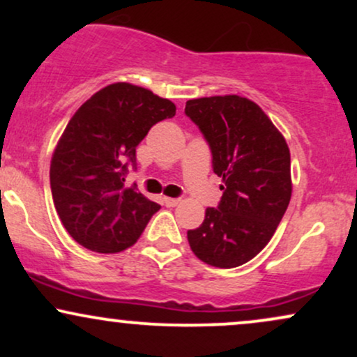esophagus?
Returning a JSON list of instances; mask_svg holds the SVG:
<instances>
[{"label":"esophagus","instance_id":"esophagus-1","mask_svg":"<svg viewBox=\"0 0 357 357\" xmlns=\"http://www.w3.org/2000/svg\"><path fill=\"white\" fill-rule=\"evenodd\" d=\"M162 203H165L166 206L173 208V206H178L179 199H178V198H165V199H162Z\"/></svg>","mask_w":357,"mask_h":357}]
</instances>
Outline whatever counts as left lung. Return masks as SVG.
<instances>
[{
    "mask_svg": "<svg viewBox=\"0 0 357 357\" xmlns=\"http://www.w3.org/2000/svg\"><path fill=\"white\" fill-rule=\"evenodd\" d=\"M184 114L203 134L213 171L223 178L218 206L206 208L203 223L188 230V241L204 264L240 267L268 243L289 206V146L264 110L245 97L188 100Z\"/></svg>",
    "mask_w": 357,
    "mask_h": 357,
    "instance_id": "1",
    "label": "left lung"
}]
</instances>
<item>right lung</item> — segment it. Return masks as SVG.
<instances>
[{"mask_svg":"<svg viewBox=\"0 0 357 357\" xmlns=\"http://www.w3.org/2000/svg\"><path fill=\"white\" fill-rule=\"evenodd\" d=\"M176 105L151 90L112 84L73 114L52 158L50 186L61 223L82 247L122 252L137 241L159 204L124 186L136 147Z\"/></svg>","mask_w":357,"mask_h":357,"instance_id":"1","label":"right lung"}]
</instances>
